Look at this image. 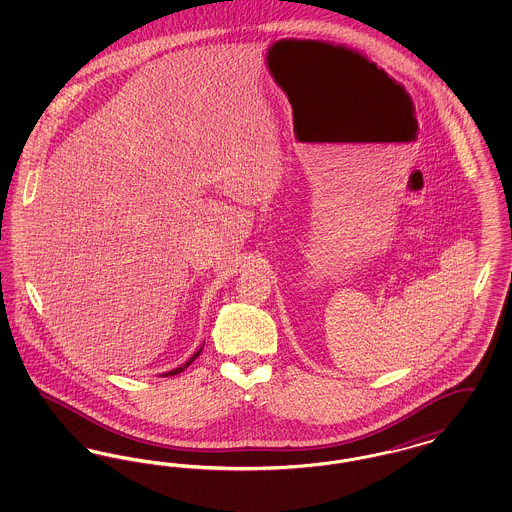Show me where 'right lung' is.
Instances as JSON below:
<instances>
[{"label":"right lung","instance_id":"right-lung-1","mask_svg":"<svg viewBox=\"0 0 512 512\" xmlns=\"http://www.w3.org/2000/svg\"><path fill=\"white\" fill-rule=\"evenodd\" d=\"M201 351H203V345H201V347H199V349H197V351H195L194 355H192V357H190V359H188V361H186V363H184V365L176 366V368H174V370H169V372H167V374H163V376H174V374H180V372H182V370H186V368H188V366H190V365H192V363H194L195 359H197V357H199V353H201Z\"/></svg>","mask_w":512,"mask_h":512}]
</instances>
